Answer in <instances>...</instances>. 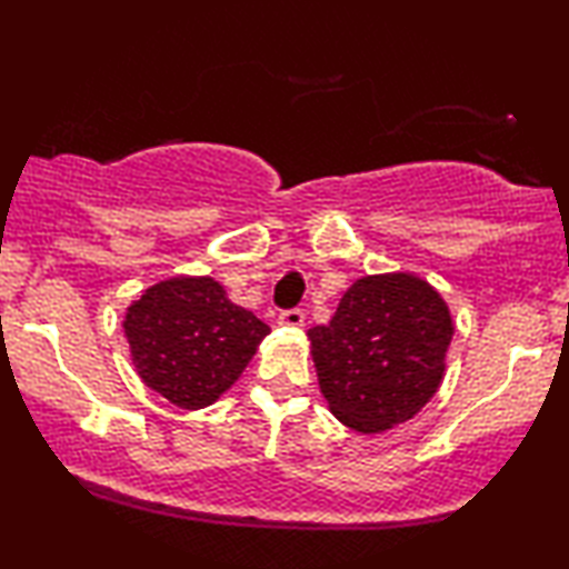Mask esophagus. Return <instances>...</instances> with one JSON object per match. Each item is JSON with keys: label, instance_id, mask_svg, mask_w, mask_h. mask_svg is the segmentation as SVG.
<instances>
[{"label": "esophagus", "instance_id": "34e87169", "mask_svg": "<svg viewBox=\"0 0 569 569\" xmlns=\"http://www.w3.org/2000/svg\"><path fill=\"white\" fill-rule=\"evenodd\" d=\"M279 323H282V326H290V329H300V326L306 323V313H302L300 308L282 310V313H279Z\"/></svg>", "mask_w": 569, "mask_h": 569}]
</instances>
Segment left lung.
Wrapping results in <instances>:
<instances>
[{"label": "left lung", "mask_w": 569, "mask_h": 569, "mask_svg": "<svg viewBox=\"0 0 569 569\" xmlns=\"http://www.w3.org/2000/svg\"><path fill=\"white\" fill-rule=\"evenodd\" d=\"M308 339L333 417L370 435L407 422L432 399L453 318L430 282L393 271L357 279L329 326H313Z\"/></svg>", "instance_id": "1"}]
</instances>
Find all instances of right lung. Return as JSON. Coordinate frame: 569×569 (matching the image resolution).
Returning <instances> with one entry per match:
<instances>
[{
	"label": "right lung",
	"instance_id": "add662e5",
	"mask_svg": "<svg viewBox=\"0 0 569 569\" xmlns=\"http://www.w3.org/2000/svg\"><path fill=\"white\" fill-rule=\"evenodd\" d=\"M123 333L144 386L176 407L201 409L236 383L269 326L230 302L212 277H173L131 302Z\"/></svg>",
	"mask_w": 569,
	"mask_h": 569
}]
</instances>
